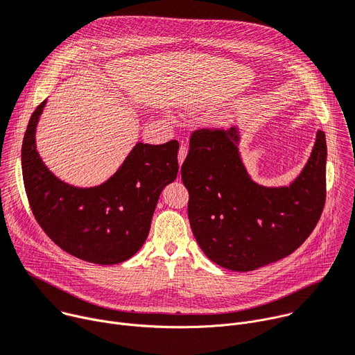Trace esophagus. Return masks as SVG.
I'll list each match as a JSON object with an SVG mask.
<instances>
[{
    "label": "esophagus",
    "instance_id": "obj_1",
    "mask_svg": "<svg viewBox=\"0 0 355 355\" xmlns=\"http://www.w3.org/2000/svg\"><path fill=\"white\" fill-rule=\"evenodd\" d=\"M187 154H188V148H187L184 144H181V147H180V150H178V164H180V167H181V164L184 163V159H185Z\"/></svg>",
    "mask_w": 355,
    "mask_h": 355
}]
</instances>
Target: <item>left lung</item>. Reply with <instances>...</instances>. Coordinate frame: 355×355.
<instances>
[{"mask_svg":"<svg viewBox=\"0 0 355 355\" xmlns=\"http://www.w3.org/2000/svg\"><path fill=\"white\" fill-rule=\"evenodd\" d=\"M241 132L198 130L181 167L192 234L220 268L250 272L293 253L313 232L326 202L327 144L317 130L300 174L283 187L249 175L239 153Z\"/></svg>","mask_w":355,"mask_h":355,"instance_id":"obj_1","label":"left lung"}]
</instances>
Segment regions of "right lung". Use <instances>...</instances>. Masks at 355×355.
<instances>
[{
    "mask_svg": "<svg viewBox=\"0 0 355 355\" xmlns=\"http://www.w3.org/2000/svg\"><path fill=\"white\" fill-rule=\"evenodd\" d=\"M46 99L32 113L22 141L28 201L45 234L65 252L96 265H116L146 242L161 191L178 174V141L137 143L101 185L75 187L59 180L37 151V125Z\"/></svg>",
    "mask_w": 355,
    "mask_h": 355,
    "instance_id": "right-lung-1",
    "label": "right lung"
}]
</instances>
